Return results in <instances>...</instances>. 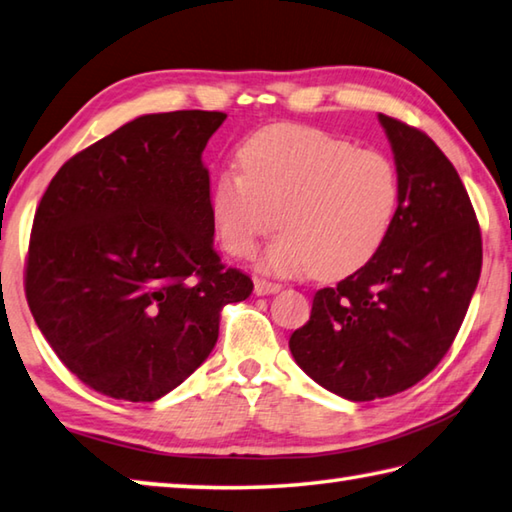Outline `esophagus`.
I'll use <instances>...</instances> for the list:
<instances>
[{
  "mask_svg": "<svg viewBox=\"0 0 512 512\" xmlns=\"http://www.w3.org/2000/svg\"><path fill=\"white\" fill-rule=\"evenodd\" d=\"M282 288V284L277 282H268V280H255V293L257 295H271L277 293Z\"/></svg>",
  "mask_w": 512,
  "mask_h": 512,
  "instance_id": "34e87169",
  "label": "esophagus"
}]
</instances>
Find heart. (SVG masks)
<instances>
[{
	"label": "heart",
	"instance_id": "heart-1",
	"mask_svg": "<svg viewBox=\"0 0 512 512\" xmlns=\"http://www.w3.org/2000/svg\"><path fill=\"white\" fill-rule=\"evenodd\" d=\"M237 165L212 194L217 235L232 257H250L280 228L262 259L266 271L340 280L392 230L401 188L385 154L353 150L315 127L273 125L241 145Z\"/></svg>",
	"mask_w": 512,
	"mask_h": 512
}]
</instances>
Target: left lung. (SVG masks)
<instances>
[{
  "instance_id": "obj_1",
  "label": "left lung",
  "mask_w": 512,
  "mask_h": 512,
  "mask_svg": "<svg viewBox=\"0 0 512 512\" xmlns=\"http://www.w3.org/2000/svg\"><path fill=\"white\" fill-rule=\"evenodd\" d=\"M392 143L398 208L369 262L313 295L288 347L315 383L347 401L405 392L439 365L481 273V230L454 165L430 136L378 114Z\"/></svg>"
}]
</instances>
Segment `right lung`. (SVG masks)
<instances>
[{
	"instance_id": "add662e5",
	"label": "right lung",
	"mask_w": 512,
	"mask_h": 512,
	"mask_svg": "<svg viewBox=\"0 0 512 512\" xmlns=\"http://www.w3.org/2000/svg\"><path fill=\"white\" fill-rule=\"evenodd\" d=\"M224 111L147 114L64 163L35 210L24 291L87 387L152 403L210 356L221 309L253 280L212 246L201 161Z\"/></svg>"
}]
</instances>
